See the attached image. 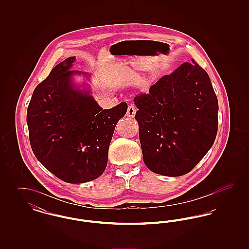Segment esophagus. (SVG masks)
Wrapping results in <instances>:
<instances>
[{
  "label": "esophagus",
  "mask_w": 249,
  "mask_h": 249,
  "mask_svg": "<svg viewBox=\"0 0 249 249\" xmlns=\"http://www.w3.org/2000/svg\"><path fill=\"white\" fill-rule=\"evenodd\" d=\"M136 107L134 106H130L128 107V110H127V117L129 118H134L135 114H136Z\"/></svg>",
  "instance_id": "1"
}]
</instances>
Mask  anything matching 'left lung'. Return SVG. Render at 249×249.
Here are the masks:
<instances>
[{"label": "left lung", "instance_id": "8db88e82", "mask_svg": "<svg viewBox=\"0 0 249 249\" xmlns=\"http://www.w3.org/2000/svg\"><path fill=\"white\" fill-rule=\"evenodd\" d=\"M133 101L142 160L155 174L184 176L212 147L218 126L217 98L208 73L194 59Z\"/></svg>", "mask_w": 249, "mask_h": 249}]
</instances>
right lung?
<instances>
[{"label":"right lung","mask_w":249,"mask_h":249,"mask_svg":"<svg viewBox=\"0 0 249 249\" xmlns=\"http://www.w3.org/2000/svg\"><path fill=\"white\" fill-rule=\"evenodd\" d=\"M74 61L75 57L64 59L36 87L27 124L33 152L42 165L64 182L79 184L105 172L114 130L128 105L100 107L89 90L72 82V75L83 73L71 70Z\"/></svg>","instance_id":"obj_1"}]
</instances>
